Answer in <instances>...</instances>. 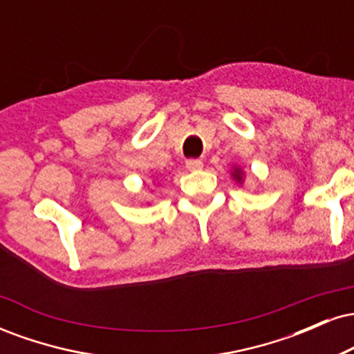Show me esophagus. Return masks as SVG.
Returning <instances> with one entry per match:
<instances>
[{
	"label": "esophagus",
	"mask_w": 354,
	"mask_h": 354,
	"mask_svg": "<svg viewBox=\"0 0 354 354\" xmlns=\"http://www.w3.org/2000/svg\"><path fill=\"white\" fill-rule=\"evenodd\" d=\"M186 168L189 171H198V169L203 168V161L201 160H186Z\"/></svg>",
	"instance_id": "1"
}]
</instances>
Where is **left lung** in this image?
Here are the masks:
<instances>
[{"label":"left lung","mask_w":354,"mask_h":354,"mask_svg":"<svg viewBox=\"0 0 354 354\" xmlns=\"http://www.w3.org/2000/svg\"><path fill=\"white\" fill-rule=\"evenodd\" d=\"M233 178L234 180H236L238 183H241V180H243V171L239 168H234V171H233Z\"/></svg>","instance_id":"obj_1"}]
</instances>
